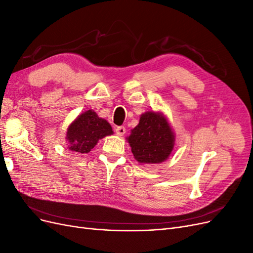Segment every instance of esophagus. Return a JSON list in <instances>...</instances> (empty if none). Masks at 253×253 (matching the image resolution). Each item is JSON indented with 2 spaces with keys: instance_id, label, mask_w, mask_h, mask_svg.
<instances>
[{
  "instance_id": "34e87169",
  "label": "esophagus",
  "mask_w": 253,
  "mask_h": 253,
  "mask_svg": "<svg viewBox=\"0 0 253 253\" xmlns=\"http://www.w3.org/2000/svg\"><path fill=\"white\" fill-rule=\"evenodd\" d=\"M115 132H116V134L118 136H122L125 133H126V127L125 126H116V128H115Z\"/></svg>"
}]
</instances>
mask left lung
<instances>
[{
    "label": "left lung",
    "instance_id": "left-lung-1",
    "mask_svg": "<svg viewBox=\"0 0 253 253\" xmlns=\"http://www.w3.org/2000/svg\"><path fill=\"white\" fill-rule=\"evenodd\" d=\"M132 153L141 164H159L166 160L174 147V135L163 115L147 112L127 137Z\"/></svg>",
    "mask_w": 253,
    "mask_h": 253
}]
</instances>
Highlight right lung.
Returning <instances> with one entry per match:
<instances>
[{"mask_svg":"<svg viewBox=\"0 0 253 253\" xmlns=\"http://www.w3.org/2000/svg\"><path fill=\"white\" fill-rule=\"evenodd\" d=\"M111 134H113L112 126L108 121L99 118L94 111H86L81 114L67 129L70 150L81 154L88 153L99 139Z\"/></svg>","mask_w":253,"mask_h":253,"instance_id":"add662e5","label":"right lung"}]
</instances>
